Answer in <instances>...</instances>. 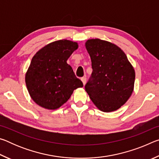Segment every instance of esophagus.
<instances>
[{"instance_id":"esophagus-1","label":"esophagus","mask_w":159,"mask_h":159,"mask_svg":"<svg viewBox=\"0 0 159 159\" xmlns=\"http://www.w3.org/2000/svg\"><path fill=\"white\" fill-rule=\"evenodd\" d=\"M81 81L83 82V85H85V83H86V78L85 77H83V78H81Z\"/></svg>"}]
</instances>
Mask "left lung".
<instances>
[{
	"instance_id": "8db88e82",
	"label": "left lung",
	"mask_w": 159,
	"mask_h": 159,
	"mask_svg": "<svg viewBox=\"0 0 159 159\" xmlns=\"http://www.w3.org/2000/svg\"><path fill=\"white\" fill-rule=\"evenodd\" d=\"M85 45L93 68L85 91L100 111H116L125 104L134 90L133 66L125 52L111 42L93 39L88 40Z\"/></svg>"
}]
</instances>
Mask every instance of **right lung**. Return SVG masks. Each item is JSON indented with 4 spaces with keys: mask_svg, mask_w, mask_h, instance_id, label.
<instances>
[{
    "mask_svg": "<svg viewBox=\"0 0 159 159\" xmlns=\"http://www.w3.org/2000/svg\"><path fill=\"white\" fill-rule=\"evenodd\" d=\"M78 43L63 39L45 45L35 54L25 75L33 101L43 108L55 110L68 101L74 90L83 85L66 61Z\"/></svg>",
    "mask_w": 159,
    "mask_h": 159,
    "instance_id": "right-lung-1",
    "label": "right lung"
}]
</instances>
